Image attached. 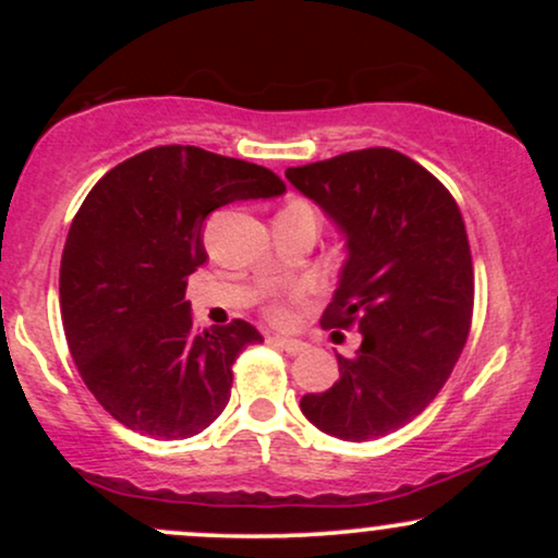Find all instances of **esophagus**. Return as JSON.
Here are the masks:
<instances>
[{
	"instance_id": "obj_1",
	"label": "esophagus",
	"mask_w": 558,
	"mask_h": 558,
	"mask_svg": "<svg viewBox=\"0 0 558 558\" xmlns=\"http://www.w3.org/2000/svg\"><path fill=\"white\" fill-rule=\"evenodd\" d=\"M270 341L278 345V349H283L286 354H291V356H296V354H301V351H306V343H301V341H293V338H283V336H272Z\"/></svg>"
}]
</instances>
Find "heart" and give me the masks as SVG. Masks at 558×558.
I'll use <instances>...</instances> for the list:
<instances>
[{
  "label": "heart",
  "instance_id": "1",
  "mask_svg": "<svg viewBox=\"0 0 558 558\" xmlns=\"http://www.w3.org/2000/svg\"><path fill=\"white\" fill-rule=\"evenodd\" d=\"M291 204H301V207H310V204L301 202V198H293ZM312 291H315V283H312V280H304V283H296V286L288 288V291H283V293H275V296L267 301V306H265L267 317H270L272 323H288V319H291V304H296V301H301V299L306 296V293H312Z\"/></svg>",
  "mask_w": 558,
  "mask_h": 558
}]
</instances>
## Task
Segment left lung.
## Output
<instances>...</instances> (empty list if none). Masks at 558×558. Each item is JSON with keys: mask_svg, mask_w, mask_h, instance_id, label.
<instances>
[{"mask_svg": "<svg viewBox=\"0 0 558 558\" xmlns=\"http://www.w3.org/2000/svg\"><path fill=\"white\" fill-rule=\"evenodd\" d=\"M286 178L341 226L349 246L323 328H360L338 383L301 412L341 440L399 430L446 386L475 306V270L457 198L433 172L386 146L288 168Z\"/></svg>", "mask_w": 558, "mask_h": 558, "instance_id": "8db88e82", "label": "left lung"}]
</instances>
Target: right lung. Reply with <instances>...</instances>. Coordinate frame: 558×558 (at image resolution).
Listing matches in <instances>:
<instances>
[{"label":"right lung","mask_w":558,"mask_h":558,"mask_svg":"<svg viewBox=\"0 0 558 558\" xmlns=\"http://www.w3.org/2000/svg\"><path fill=\"white\" fill-rule=\"evenodd\" d=\"M283 191L262 165L170 144L120 162L83 198L60 262L62 325L83 383L120 425L191 438L228 407L233 362L262 336L243 319L196 330L185 283L207 262L215 209Z\"/></svg>","instance_id":"right-lung-1"}]
</instances>
